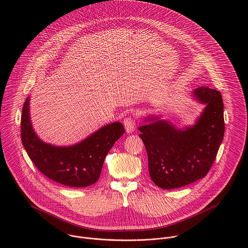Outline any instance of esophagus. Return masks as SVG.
Instances as JSON below:
<instances>
[{
    "label": "esophagus",
    "instance_id": "34e87169",
    "mask_svg": "<svg viewBox=\"0 0 248 248\" xmlns=\"http://www.w3.org/2000/svg\"><path fill=\"white\" fill-rule=\"evenodd\" d=\"M123 124H124L127 134H132L136 130V121L132 117L125 118L123 121Z\"/></svg>",
    "mask_w": 248,
    "mask_h": 248
}]
</instances>
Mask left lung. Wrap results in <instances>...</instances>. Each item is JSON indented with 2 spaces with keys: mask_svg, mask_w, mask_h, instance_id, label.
Instances as JSON below:
<instances>
[{
  "mask_svg": "<svg viewBox=\"0 0 248 248\" xmlns=\"http://www.w3.org/2000/svg\"><path fill=\"white\" fill-rule=\"evenodd\" d=\"M191 95L205 106L193 125L177 128L161 114H149L139 127L148 155L149 175L162 189L179 188L205 177L223 140L220 93L199 87Z\"/></svg>",
  "mask_w": 248,
  "mask_h": 248,
  "instance_id": "obj_1",
  "label": "left lung"
}]
</instances>
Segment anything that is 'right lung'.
Segmentation results:
<instances>
[{"instance_id": "1", "label": "right lung", "mask_w": 248, "mask_h": 248, "mask_svg": "<svg viewBox=\"0 0 248 248\" xmlns=\"http://www.w3.org/2000/svg\"><path fill=\"white\" fill-rule=\"evenodd\" d=\"M31 96L24 104L21 117L22 143L37 169L60 184L82 188L94 184L100 177L108 153L125 133L120 122L104 125L85 140L69 146L43 141L31 118Z\"/></svg>"}]
</instances>
